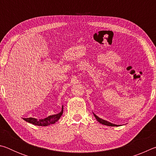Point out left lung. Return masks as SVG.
<instances>
[{
  "label": "left lung",
  "mask_w": 156,
  "mask_h": 156,
  "mask_svg": "<svg viewBox=\"0 0 156 156\" xmlns=\"http://www.w3.org/2000/svg\"><path fill=\"white\" fill-rule=\"evenodd\" d=\"M94 116H95V118H96V120H97L98 121V122H99L100 123L102 124V125H107V126H118V125H115V124H112V123H111V122H108V121H107V120H103V119H101V118H99V117H98V116H97L96 114H94Z\"/></svg>",
  "instance_id": "8db88e82"
}]
</instances>
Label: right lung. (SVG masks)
<instances>
[{
  "label": "right lung",
  "instance_id": "1",
  "mask_svg": "<svg viewBox=\"0 0 156 156\" xmlns=\"http://www.w3.org/2000/svg\"><path fill=\"white\" fill-rule=\"evenodd\" d=\"M63 113V106L62 107V110L59 113L56 115H49L48 117L44 118V119L41 120H37L34 118H23V120H25L26 122H28L30 123L33 124L34 125H38V126H47L49 125H52L54 124L58 120H59L60 116L62 115Z\"/></svg>",
  "mask_w": 156,
  "mask_h": 156
}]
</instances>
